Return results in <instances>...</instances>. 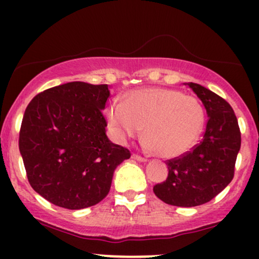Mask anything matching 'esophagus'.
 <instances>
[{
	"label": "esophagus",
	"instance_id": "esophagus-1",
	"mask_svg": "<svg viewBox=\"0 0 259 259\" xmlns=\"http://www.w3.org/2000/svg\"><path fill=\"white\" fill-rule=\"evenodd\" d=\"M132 158H134L135 160H139V162H146V160H147L146 158H145V157L139 156V154H133Z\"/></svg>",
	"mask_w": 259,
	"mask_h": 259
}]
</instances>
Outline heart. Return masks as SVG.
<instances>
[{"label":"heart","instance_id":"1","mask_svg":"<svg viewBox=\"0 0 259 259\" xmlns=\"http://www.w3.org/2000/svg\"><path fill=\"white\" fill-rule=\"evenodd\" d=\"M106 115L121 142L138 138L145 126V145L163 158H177L191 151L206 124L200 100L167 88L132 90L124 101H112Z\"/></svg>","mask_w":259,"mask_h":259}]
</instances>
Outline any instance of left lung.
<instances>
[{
  "mask_svg": "<svg viewBox=\"0 0 259 259\" xmlns=\"http://www.w3.org/2000/svg\"><path fill=\"white\" fill-rule=\"evenodd\" d=\"M185 85L206 108V132L194 150L168 160L167 180L154 185L153 192L171 206L195 207L214 198L233 180L241 133L227 101L195 82Z\"/></svg>",
  "mask_w": 259,
  "mask_h": 259,
  "instance_id": "1",
  "label": "left lung"
}]
</instances>
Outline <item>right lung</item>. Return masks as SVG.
<instances>
[{
  "label": "right lung",
  "instance_id": "obj_1",
  "mask_svg": "<svg viewBox=\"0 0 259 259\" xmlns=\"http://www.w3.org/2000/svg\"><path fill=\"white\" fill-rule=\"evenodd\" d=\"M108 85L72 81L47 89L26 107L19 151L29 183L58 207L82 209L108 195L115 168L130 158L106 135Z\"/></svg>",
  "mask_w": 259,
  "mask_h": 259
}]
</instances>
